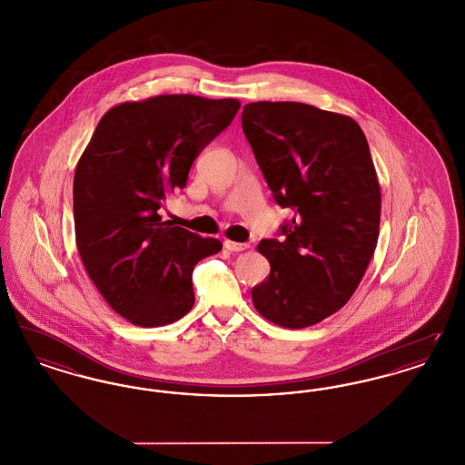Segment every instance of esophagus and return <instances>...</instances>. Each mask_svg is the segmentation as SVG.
Returning <instances> with one entry per match:
<instances>
[{
  "mask_svg": "<svg viewBox=\"0 0 465 465\" xmlns=\"http://www.w3.org/2000/svg\"><path fill=\"white\" fill-rule=\"evenodd\" d=\"M224 247H226L228 251H232V252H241V251H245V249H249V243L233 242V241H224Z\"/></svg>",
  "mask_w": 465,
  "mask_h": 465,
  "instance_id": "obj_1",
  "label": "esophagus"
}]
</instances>
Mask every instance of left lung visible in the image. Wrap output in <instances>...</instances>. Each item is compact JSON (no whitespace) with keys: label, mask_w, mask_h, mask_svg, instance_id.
Listing matches in <instances>:
<instances>
[{"label":"left lung","mask_w":465,"mask_h":465,"mask_svg":"<svg viewBox=\"0 0 465 465\" xmlns=\"http://www.w3.org/2000/svg\"><path fill=\"white\" fill-rule=\"evenodd\" d=\"M242 129L273 199L294 209L282 241L258 243L270 275L252 303L277 326L309 328L351 300L375 252L381 193L370 146L351 116L291 101L245 104Z\"/></svg>","instance_id":"8db88e82"}]
</instances>
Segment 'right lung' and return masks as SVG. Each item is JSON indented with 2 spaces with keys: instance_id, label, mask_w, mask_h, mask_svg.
<instances>
[{
  "instance_id": "1",
  "label": "right lung",
  "mask_w": 465,
  "mask_h": 465,
  "mask_svg": "<svg viewBox=\"0 0 465 465\" xmlns=\"http://www.w3.org/2000/svg\"><path fill=\"white\" fill-rule=\"evenodd\" d=\"M241 103L165 94L113 106L99 120L73 183L74 235L90 281L111 309L141 328L176 322L193 303L192 273L222 251L160 207L183 190L200 152Z\"/></svg>"
}]
</instances>
